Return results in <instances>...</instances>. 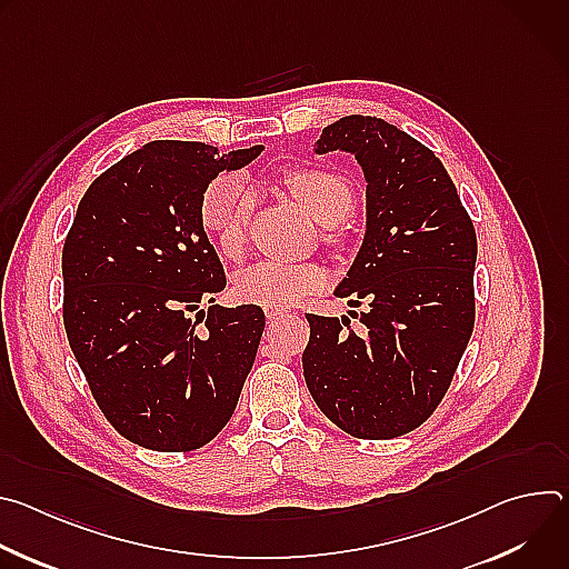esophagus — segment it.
<instances>
[{"label": "esophagus", "mask_w": 569, "mask_h": 569, "mask_svg": "<svg viewBox=\"0 0 569 569\" xmlns=\"http://www.w3.org/2000/svg\"><path fill=\"white\" fill-rule=\"evenodd\" d=\"M290 312L286 308H277V306H268L266 308V317L268 319H281V317H288Z\"/></svg>", "instance_id": "34e87169"}]
</instances>
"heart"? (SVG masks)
Returning a JSON list of instances; mask_svg holds the SVG:
<instances>
[{"mask_svg":"<svg viewBox=\"0 0 569 569\" xmlns=\"http://www.w3.org/2000/svg\"><path fill=\"white\" fill-rule=\"evenodd\" d=\"M286 184L295 200L319 222L340 224L353 209V189L347 178L323 169H297L286 176ZM252 200L238 173L213 178L200 198V218L213 236L218 250L233 259L246 242V222ZM329 272L319 263H286L259 261L242 270L236 281V292L242 301L257 306H290L306 295L327 286Z\"/></svg>","mask_w":569,"mask_h":569,"instance_id":"1","label":"heart"}]
</instances>
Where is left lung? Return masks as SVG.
<instances>
[{"label": "left lung", "mask_w": 569, "mask_h": 569, "mask_svg": "<svg viewBox=\"0 0 569 569\" xmlns=\"http://www.w3.org/2000/svg\"><path fill=\"white\" fill-rule=\"evenodd\" d=\"M349 152L365 178V238L336 288L365 299L347 317L306 315L301 356L317 408L358 439H393L439 405L475 323L477 238L437 154L396 126L351 114L321 130L312 154Z\"/></svg>", "instance_id": "1"}]
</instances>
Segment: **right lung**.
<instances>
[{
	"label": "right lung",
	"instance_id": "obj_1",
	"mask_svg": "<svg viewBox=\"0 0 569 569\" xmlns=\"http://www.w3.org/2000/svg\"><path fill=\"white\" fill-rule=\"evenodd\" d=\"M261 150L150 141L97 178L76 209L62 248L67 340L108 421L141 448L209 443L254 365L266 315L216 303L227 279L200 198Z\"/></svg>",
	"mask_w": 569,
	"mask_h": 569
}]
</instances>
